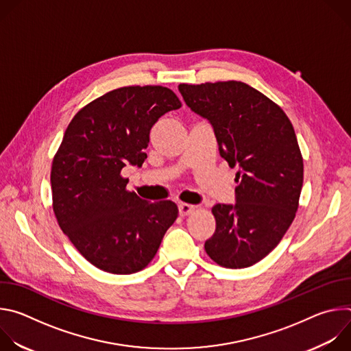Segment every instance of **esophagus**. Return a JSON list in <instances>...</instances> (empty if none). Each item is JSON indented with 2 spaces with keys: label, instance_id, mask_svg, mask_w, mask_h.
Wrapping results in <instances>:
<instances>
[{
  "label": "esophagus",
  "instance_id": "esophagus-1",
  "mask_svg": "<svg viewBox=\"0 0 351 351\" xmlns=\"http://www.w3.org/2000/svg\"><path fill=\"white\" fill-rule=\"evenodd\" d=\"M195 210H197V207L193 206V204H186V203H180V204H179V215H180V217L190 215V214L194 213Z\"/></svg>",
  "mask_w": 351,
  "mask_h": 351
}]
</instances>
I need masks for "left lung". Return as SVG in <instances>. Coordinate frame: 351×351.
<instances>
[{"label":"left lung","mask_w":351,"mask_h":351,"mask_svg":"<svg viewBox=\"0 0 351 351\" xmlns=\"http://www.w3.org/2000/svg\"><path fill=\"white\" fill-rule=\"evenodd\" d=\"M179 91L211 122L221 157L239 168L236 204L213 208L217 228L206 252L225 268L252 267L279 244L298 208L304 164L293 125L276 103L243 82L182 83Z\"/></svg>","instance_id":"left-lung-1"}]
</instances>
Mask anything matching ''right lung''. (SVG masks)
Instances as JSON below:
<instances>
[{"mask_svg":"<svg viewBox=\"0 0 351 351\" xmlns=\"http://www.w3.org/2000/svg\"><path fill=\"white\" fill-rule=\"evenodd\" d=\"M182 107L164 86H126L93 99L68 125L51 167L53 210L77 252L98 269L128 275L156 257L178 218L169 199L148 203L121 175L141 165L149 130Z\"/></svg>","mask_w":351,"mask_h":351,"instance_id":"1","label":"right lung"}]
</instances>
